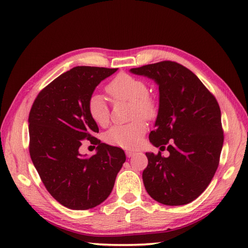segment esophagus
<instances>
[{
  "label": "esophagus",
  "mask_w": 248,
  "mask_h": 248,
  "mask_svg": "<svg viewBox=\"0 0 248 248\" xmlns=\"http://www.w3.org/2000/svg\"><path fill=\"white\" fill-rule=\"evenodd\" d=\"M125 155H127V156H128V157H131V156L135 155H136V152H134V151H130V150H127V151H125Z\"/></svg>",
  "instance_id": "34e87169"
}]
</instances>
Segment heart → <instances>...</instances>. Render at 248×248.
I'll return each instance as SVG.
<instances>
[{
	"label": "heart",
	"mask_w": 248,
	"mask_h": 248,
	"mask_svg": "<svg viewBox=\"0 0 248 248\" xmlns=\"http://www.w3.org/2000/svg\"><path fill=\"white\" fill-rule=\"evenodd\" d=\"M105 89L114 101H129L132 103V118L140 116L150 119L155 116L156 104L148 94L149 88L147 84L140 78L127 73H119L108 84ZM87 113L92 120L99 125L108 124L109 120L108 107L99 93H93L89 97ZM146 129V124L139 118L128 124L114 125L105 132L104 140L110 145L133 149L140 145Z\"/></svg>",
	"instance_id": "obj_1"
}]
</instances>
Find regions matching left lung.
Returning <instances> with one entry per match:
<instances>
[{
  "mask_svg": "<svg viewBox=\"0 0 248 248\" xmlns=\"http://www.w3.org/2000/svg\"><path fill=\"white\" fill-rule=\"evenodd\" d=\"M159 85L160 104L149 140L170 152H146L143 171L147 193L157 202L181 205L196 199L211 182L224 143L220 108L194 73L176 62L163 61L130 70Z\"/></svg>",
  "mask_w": 248,
  "mask_h": 248,
  "instance_id": "left-lung-1",
  "label": "left lung"
}]
</instances>
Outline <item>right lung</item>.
Here are the masks:
<instances>
[{
	"instance_id": "add662e5",
	"label": "right lung",
	"mask_w": 248,
	"mask_h": 248,
	"mask_svg": "<svg viewBox=\"0 0 248 248\" xmlns=\"http://www.w3.org/2000/svg\"><path fill=\"white\" fill-rule=\"evenodd\" d=\"M117 68L78 66L41 91L29 116L30 155L46 188L72 210L94 208L108 197L125 161L124 150L94 138L97 124L87 113L94 88ZM87 140L97 154L84 158L78 148Z\"/></svg>"
}]
</instances>
